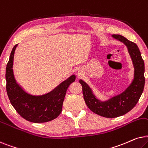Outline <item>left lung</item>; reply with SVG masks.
I'll return each mask as SVG.
<instances>
[{
  "mask_svg": "<svg viewBox=\"0 0 148 148\" xmlns=\"http://www.w3.org/2000/svg\"><path fill=\"white\" fill-rule=\"evenodd\" d=\"M112 37L127 47L134 66V78L131 84L122 93L107 101H101L96 98L85 82L79 80L86 106L95 114L105 118H116L131 111L138 102L145 85L144 62L137 45L121 35L113 34Z\"/></svg>",
  "mask_w": 148,
  "mask_h": 148,
  "instance_id": "1",
  "label": "left lung"
}]
</instances>
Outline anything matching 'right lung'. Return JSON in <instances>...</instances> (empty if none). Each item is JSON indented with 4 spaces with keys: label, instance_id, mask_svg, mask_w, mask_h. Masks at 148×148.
I'll use <instances>...</instances> for the list:
<instances>
[{
    "label": "right lung",
    "instance_id": "add662e5",
    "mask_svg": "<svg viewBox=\"0 0 148 148\" xmlns=\"http://www.w3.org/2000/svg\"><path fill=\"white\" fill-rule=\"evenodd\" d=\"M17 45L11 51L6 68V89L11 105L23 119L32 123H41L53 121L61 114L67 89L75 81L72 75L48 93L32 95L17 83L13 70V58Z\"/></svg>",
    "mask_w": 148,
    "mask_h": 148
}]
</instances>
